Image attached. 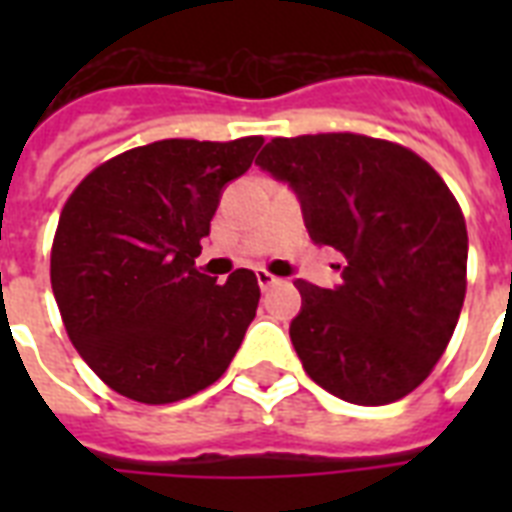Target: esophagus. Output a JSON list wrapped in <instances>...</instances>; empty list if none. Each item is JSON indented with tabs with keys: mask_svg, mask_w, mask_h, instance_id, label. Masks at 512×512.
<instances>
[{
	"mask_svg": "<svg viewBox=\"0 0 512 512\" xmlns=\"http://www.w3.org/2000/svg\"><path fill=\"white\" fill-rule=\"evenodd\" d=\"M255 276H257V284H260V289H263V292H268V289L276 287V284H279V279H276L273 273L263 271V268H260V271H257Z\"/></svg>",
	"mask_w": 512,
	"mask_h": 512,
	"instance_id": "1",
	"label": "esophagus"
}]
</instances>
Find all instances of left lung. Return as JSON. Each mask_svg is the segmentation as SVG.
Masks as SVG:
<instances>
[{
	"instance_id": "8db88e82",
	"label": "left lung",
	"mask_w": 512,
	"mask_h": 512,
	"mask_svg": "<svg viewBox=\"0 0 512 512\" xmlns=\"http://www.w3.org/2000/svg\"><path fill=\"white\" fill-rule=\"evenodd\" d=\"M255 164L295 191L313 244L345 257L337 287L295 281L289 337L308 377L361 406L412 393L465 300L468 228L444 180L409 148L350 132L276 138Z\"/></svg>"
}]
</instances>
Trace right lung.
I'll use <instances>...</instances> for the list:
<instances>
[{"label":"right lung","mask_w":512,"mask_h":512,"mask_svg":"<svg viewBox=\"0 0 512 512\" xmlns=\"http://www.w3.org/2000/svg\"><path fill=\"white\" fill-rule=\"evenodd\" d=\"M263 138L159 140L100 164L60 212L50 279L90 369L140 404H172L228 369L260 303L257 276L196 271L225 185Z\"/></svg>","instance_id":"1"}]
</instances>
